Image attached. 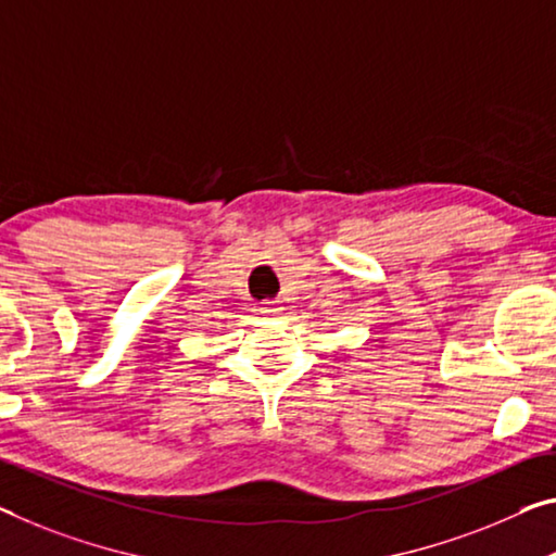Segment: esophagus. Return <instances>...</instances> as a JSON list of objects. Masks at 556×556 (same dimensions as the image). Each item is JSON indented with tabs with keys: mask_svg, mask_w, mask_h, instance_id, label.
<instances>
[{
	"mask_svg": "<svg viewBox=\"0 0 556 556\" xmlns=\"http://www.w3.org/2000/svg\"><path fill=\"white\" fill-rule=\"evenodd\" d=\"M261 311L266 313L268 318H276V315H280V311H283V307H280V303H278V301H266V303H263Z\"/></svg>",
	"mask_w": 556,
	"mask_h": 556,
	"instance_id": "esophagus-1",
	"label": "esophagus"
}]
</instances>
